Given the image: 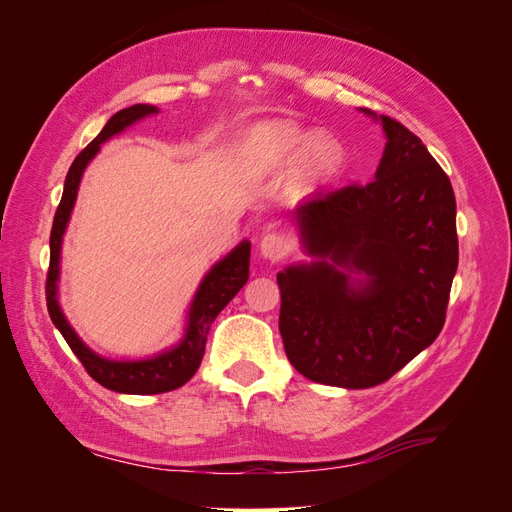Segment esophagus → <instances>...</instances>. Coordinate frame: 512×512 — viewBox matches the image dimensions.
Segmentation results:
<instances>
[{"label":"esophagus","instance_id":"1","mask_svg":"<svg viewBox=\"0 0 512 512\" xmlns=\"http://www.w3.org/2000/svg\"><path fill=\"white\" fill-rule=\"evenodd\" d=\"M288 250H290V243L282 232H267V235L260 239V254L269 260L284 258Z\"/></svg>","mask_w":512,"mask_h":512}]
</instances>
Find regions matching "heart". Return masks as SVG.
<instances>
[{"instance_id": "1", "label": "heart", "mask_w": 512, "mask_h": 512, "mask_svg": "<svg viewBox=\"0 0 512 512\" xmlns=\"http://www.w3.org/2000/svg\"><path fill=\"white\" fill-rule=\"evenodd\" d=\"M239 158L254 175H267L297 158L312 175H331L342 164V151L327 136H312L297 123L258 121L239 138Z\"/></svg>"}]
</instances>
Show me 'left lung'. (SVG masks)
<instances>
[{"label":"left lung","mask_w":512,"mask_h":512,"mask_svg":"<svg viewBox=\"0 0 512 512\" xmlns=\"http://www.w3.org/2000/svg\"><path fill=\"white\" fill-rule=\"evenodd\" d=\"M380 121L376 179L303 200L294 220L316 260L277 273L288 361L342 389L382 384L433 344L459 262L451 179L421 138Z\"/></svg>","instance_id":"obj_1"}]
</instances>
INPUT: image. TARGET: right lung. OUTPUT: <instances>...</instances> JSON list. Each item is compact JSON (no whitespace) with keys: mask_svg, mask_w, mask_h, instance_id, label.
Returning <instances> with one entry per match:
<instances>
[{"mask_svg":"<svg viewBox=\"0 0 512 512\" xmlns=\"http://www.w3.org/2000/svg\"><path fill=\"white\" fill-rule=\"evenodd\" d=\"M158 108L151 104H134L123 108L106 121L102 132L91 141L79 156L74 158L66 183H64V196L55 211L53 230H51V262L49 273H46V307H49V316L53 320L59 333L64 335L68 346L76 354V359L83 363L87 374L94 378L104 389H111L115 393H128V395H156L175 391L179 386L188 382L203 361L205 344L211 324L222 309L232 301V297L245 286L247 277H250V241H241L235 250L224 256L220 262H215L211 271L200 282L194 301L190 305L188 314V327L181 342L164 350L151 359L143 361H113L104 359L91 348H87L81 337L74 333L70 322L61 312L57 301V280H59V254H61V241H64V232L70 220V213L79 192V183L83 177L85 166L94 160L100 151V145L108 138L126 130L138 119L156 115Z\"/></svg>","mask_w":512,"mask_h":512,"instance_id":"obj_1","label":"right lung"}]
</instances>
